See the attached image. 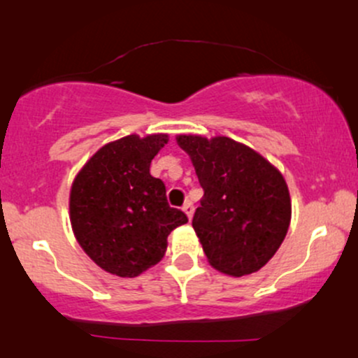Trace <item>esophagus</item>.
<instances>
[{
  "label": "esophagus",
  "mask_w": 358,
  "mask_h": 358,
  "mask_svg": "<svg viewBox=\"0 0 358 358\" xmlns=\"http://www.w3.org/2000/svg\"><path fill=\"white\" fill-rule=\"evenodd\" d=\"M182 208H183V212L187 213L188 219H192V215H193V203L190 202V200H188V202H185Z\"/></svg>",
  "instance_id": "1"
}]
</instances>
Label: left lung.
<instances>
[{
  "label": "left lung",
  "instance_id": "obj_1",
  "mask_svg": "<svg viewBox=\"0 0 358 358\" xmlns=\"http://www.w3.org/2000/svg\"><path fill=\"white\" fill-rule=\"evenodd\" d=\"M190 155L203 196L192 225L215 269L256 273L276 254L291 220L282 175L268 159L231 138H176Z\"/></svg>",
  "mask_w": 358,
  "mask_h": 358
}]
</instances>
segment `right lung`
I'll list each match as a JSON object with an SVG mask.
<instances>
[{
    "instance_id": "1",
    "label": "right lung",
    "mask_w": 358,
    "mask_h": 358,
    "mask_svg": "<svg viewBox=\"0 0 358 358\" xmlns=\"http://www.w3.org/2000/svg\"><path fill=\"white\" fill-rule=\"evenodd\" d=\"M166 134H138L102 146L71 190V222L85 254L108 273L134 278L165 256L168 236L188 222L150 173Z\"/></svg>"
}]
</instances>
